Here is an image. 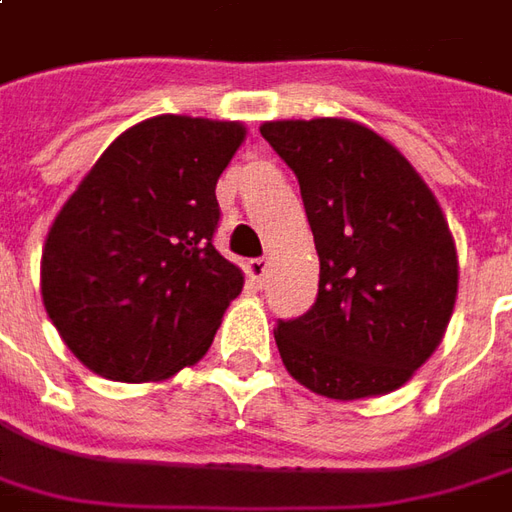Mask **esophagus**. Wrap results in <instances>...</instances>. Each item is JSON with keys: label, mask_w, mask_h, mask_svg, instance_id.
Instances as JSON below:
<instances>
[{"label": "esophagus", "mask_w": 512, "mask_h": 512, "mask_svg": "<svg viewBox=\"0 0 512 512\" xmlns=\"http://www.w3.org/2000/svg\"><path fill=\"white\" fill-rule=\"evenodd\" d=\"M267 267H270V262H267V259H250L248 262V276H250V281L256 284V287H262L264 284Z\"/></svg>", "instance_id": "1"}]
</instances>
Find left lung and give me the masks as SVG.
I'll return each mask as SVG.
<instances>
[{"label":"left lung","instance_id":"obj_1","mask_svg":"<svg viewBox=\"0 0 512 512\" xmlns=\"http://www.w3.org/2000/svg\"><path fill=\"white\" fill-rule=\"evenodd\" d=\"M259 130L301 183L320 259L315 306L273 331L284 368L334 401L393 393L443 343L457 301L460 264L438 197L354 119Z\"/></svg>","mask_w":512,"mask_h":512}]
</instances>
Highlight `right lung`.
Segmentation results:
<instances>
[{
    "label": "right lung",
    "mask_w": 512,
    "mask_h": 512,
    "mask_svg": "<svg viewBox=\"0 0 512 512\" xmlns=\"http://www.w3.org/2000/svg\"><path fill=\"white\" fill-rule=\"evenodd\" d=\"M248 128L161 114L119 133L49 225L41 298L111 382H164L209 351L242 270L211 245L217 181Z\"/></svg>",
    "instance_id": "right-lung-1"
}]
</instances>
